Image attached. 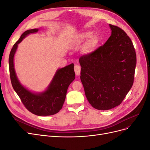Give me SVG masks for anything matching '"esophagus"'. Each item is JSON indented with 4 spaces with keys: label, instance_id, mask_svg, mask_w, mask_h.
<instances>
[{
    "label": "esophagus",
    "instance_id": "1",
    "mask_svg": "<svg viewBox=\"0 0 150 150\" xmlns=\"http://www.w3.org/2000/svg\"><path fill=\"white\" fill-rule=\"evenodd\" d=\"M74 71L76 76H79L81 72V67L79 65H75L74 66Z\"/></svg>",
    "mask_w": 150,
    "mask_h": 150
}]
</instances>
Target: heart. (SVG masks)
Segmentation results:
<instances>
[{
  "mask_svg": "<svg viewBox=\"0 0 150 150\" xmlns=\"http://www.w3.org/2000/svg\"><path fill=\"white\" fill-rule=\"evenodd\" d=\"M91 36V33H89V32H86V33H84V34H81V35L80 36L79 38V40H86L88 39V38H90ZM97 41V38L96 36H94L91 39V41H90V44L91 45H94L96 44Z\"/></svg>",
  "mask_w": 150,
  "mask_h": 150,
  "instance_id": "b5f03b06",
  "label": "heart"
}]
</instances>
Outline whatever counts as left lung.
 I'll return each mask as SVG.
<instances>
[{
    "label": "left lung",
    "mask_w": 150,
    "mask_h": 150,
    "mask_svg": "<svg viewBox=\"0 0 150 150\" xmlns=\"http://www.w3.org/2000/svg\"><path fill=\"white\" fill-rule=\"evenodd\" d=\"M103 46L80 57L81 81L89 104L108 110L123 101L134 82L137 55L132 41L119 27Z\"/></svg>",
    "instance_id": "left-lung-1"
}]
</instances>
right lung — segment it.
Returning a JSON list of instances; mask_svg holds the SVG:
<instances>
[{
    "label": "right lung",
    "instance_id": "add662e5",
    "mask_svg": "<svg viewBox=\"0 0 150 150\" xmlns=\"http://www.w3.org/2000/svg\"><path fill=\"white\" fill-rule=\"evenodd\" d=\"M38 29L25 31L11 49L8 64L12 86L25 108L38 116H50L59 111L64 103L67 88L75 79L74 64H71L57 70L48 89L42 93L34 94L22 86L16 74L13 66V56L17 46L26 35L37 33Z\"/></svg>",
    "mask_w": 150,
    "mask_h": 150
}]
</instances>
